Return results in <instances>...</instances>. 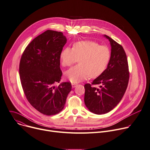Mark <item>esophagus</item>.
Listing matches in <instances>:
<instances>
[{
	"mask_svg": "<svg viewBox=\"0 0 150 150\" xmlns=\"http://www.w3.org/2000/svg\"><path fill=\"white\" fill-rule=\"evenodd\" d=\"M71 85H72V87H73V88H74V87H76V86L77 85V83H71Z\"/></svg>",
	"mask_w": 150,
	"mask_h": 150,
	"instance_id": "esophagus-1",
	"label": "esophagus"
}]
</instances>
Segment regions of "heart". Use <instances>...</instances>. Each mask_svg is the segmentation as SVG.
Instances as JSON below:
<instances>
[{
    "label": "heart",
    "mask_w": 150,
    "mask_h": 150,
    "mask_svg": "<svg viewBox=\"0 0 150 150\" xmlns=\"http://www.w3.org/2000/svg\"><path fill=\"white\" fill-rule=\"evenodd\" d=\"M110 52L105 45H100L92 41H81L73 44V49L66 47L60 54L64 67H70L79 59V64L65 73L71 82H78L89 76L95 78L105 71L109 62Z\"/></svg>",
    "instance_id": "obj_1"
}]
</instances>
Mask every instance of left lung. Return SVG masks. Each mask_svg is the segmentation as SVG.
<instances>
[{
    "instance_id": "obj_1",
    "label": "left lung",
    "mask_w": 150,
    "mask_h": 150,
    "mask_svg": "<svg viewBox=\"0 0 150 150\" xmlns=\"http://www.w3.org/2000/svg\"><path fill=\"white\" fill-rule=\"evenodd\" d=\"M111 54L108 67L90 83L85 84V104L94 113L101 115L112 110L123 97L128 86L129 70L127 58L122 46L108 35ZM100 86L98 88L94 85Z\"/></svg>"
}]
</instances>
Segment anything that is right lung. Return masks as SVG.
<instances>
[{
	"label": "right lung",
	"mask_w": 150,
	"mask_h": 150,
	"mask_svg": "<svg viewBox=\"0 0 150 150\" xmlns=\"http://www.w3.org/2000/svg\"><path fill=\"white\" fill-rule=\"evenodd\" d=\"M66 42L62 32L47 30L28 45L20 59L19 74L25 95L33 108L44 115L62 111L71 90L70 82L53 86L61 79L60 54Z\"/></svg>",
	"instance_id": "obj_1"
}]
</instances>
